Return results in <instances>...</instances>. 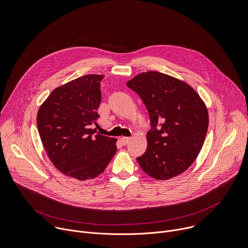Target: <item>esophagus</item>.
I'll use <instances>...</instances> for the list:
<instances>
[{
	"label": "esophagus",
	"instance_id": "obj_1",
	"mask_svg": "<svg viewBox=\"0 0 248 248\" xmlns=\"http://www.w3.org/2000/svg\"><path fill=\"white\" fill-rule=\"evenodd\" d=\"M129 140H130L129 137H122V138H121V141H122V143H123L124 145H126V144L129 142Z\"/></svg>",
	"mask_w": 248,
	"mask_h": 248
}]
</instances>
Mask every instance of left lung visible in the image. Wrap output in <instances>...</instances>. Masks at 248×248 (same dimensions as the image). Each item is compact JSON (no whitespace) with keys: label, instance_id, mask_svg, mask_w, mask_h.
<instances>
[{"label":"left lung","instance_id":"8db88e82","mask_svg":"<svg viewBox=\"0 0 248 248\" xmlns=\"http://www.w3.org/2000/svg\"><path fill=\"white\" fill-rule=\"evenodd\" d=\"M145 104L151 122L147 149L136 160L145 173L164 181L186 171L206 137V105L187 83L170 76L142 73L127 81Z\"/></svg>","mask_w":248,"mask_h":248}]
</instances>
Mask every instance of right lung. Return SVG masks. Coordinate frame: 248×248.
<instances>
[{
	"label": "right lung",
	"mask_w": 248,
	"mask_h": 248,
	"mask_svg": "<svg viewBox=\"0 0 248 248\" xmlns=\"http://www.w3.org/2000/svg\"><path fill=\"white\" fill-rule=\"evenodd\" d=\"M104 76L87 75L52 91L37 114L45 151L63 174L78 181L97 178L116 154V138L92 129L97 124Z\"/></svg>",
	"instance_id": "1"
}]
</instances>
